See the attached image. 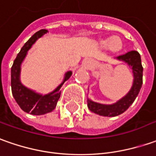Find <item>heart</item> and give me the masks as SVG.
<instances>
[{"instance_id":"b5f03b06","label":"heart","mask_w":156,"mask_h":156,"mask_svg":"<svg viewBox=\"0 0 156 156\" xmlns=\"http://www.w3.org/2000/svg\"><path fill=\"white\" fill-rule=\"evenodd\" d=\"M100 44L102 47L108 48L113 53H119L123 49V41L119 37H111L104 39H100Z\"/></svg>"}]
</instances>
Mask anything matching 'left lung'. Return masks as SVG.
Masks as SVG:
<instances>
[{
	"label": "left lung",
	"instance_id": "left-lung-1",
	"mask_svg": "<svg viewBox=\"0 0 156 156\" xmlns=\"http://www.w3.org/2000/svg\"><path fill=\"white\" fill-rule=\"evenodd\" d=\"M117 59L126 62L129 67H131L133 76H134L133 85L127 94L123 97L121 100L112 105L100 104V103L94 102L89 99H87V107L89 108L91 112L100 116L116 117V116L122 114L134 102V100L137 97L140 89L142 87L144 68L142 66L141 56L138 52L136 51H129L124 55L118 56Z\"/></svg>",
	"mask_w": 156,
	"mask_h": 156
}]
</instances>
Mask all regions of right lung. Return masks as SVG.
<instances>
[{
    "label": "right lung",
    "instance_id": "1",
    "mask_svg": "<svg viewBox=\"0 0 156 156\" xmlns=\"http://www.w3.org/2000/svg\"><path fill=\"white\" fill-rule=\"evenodd\" d=\"M48 31L42 29L32 35L30 39L24 44L20 53L18 54L15 60L13 61L11 68V87L13 98L15 99L17 104L20 105L24 112L32 115H43L51 112L55 109L56 103L61 95V87L66 80H69L72 75L71 71H68L65 74L64 79L60 85L53 92L48 94H40L35 91L28 88L23 85L20 81V66L27 56V51L30 50L32 44L41 37L43 35L47 33Z\"/></svg>",
    "mask_w": 156,
    "mask_h": 156
}]
</instances>
